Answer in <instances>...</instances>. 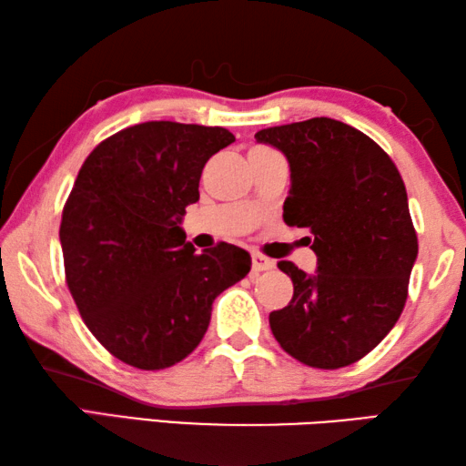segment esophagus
<instances>
[{"label":"esophagus","instance_id":"34e87169","mask_svg":"<svg viewBox=\"0 0 466 466\" xmlns=\"http://www.w3.org/2000/svg\"><path fill=\"white\" fill-rule=\"evenodd\" d=\"M273 267H275V263L271 261V258L258 255V252H255V255H252V273L269 271V269H273Z\"/></svg>","mask_w":466,"mask_h":466}]
</instances>
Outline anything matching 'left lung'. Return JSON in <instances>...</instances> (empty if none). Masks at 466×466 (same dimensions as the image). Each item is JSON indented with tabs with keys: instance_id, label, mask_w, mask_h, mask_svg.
<instances>
[{
	"instance_id": "1",
	"label": "left lung",
	"mask_w": 466,
	"mask_h": 466,
	"mask_svg": "<svg viewBox=\"0 0 466 466\" xmlns=\"http://www.w3.org/2000/svg\"><path fill=\"white\" fill-rule=\"evenodd\" d=\"M255 139L288 157L283 219L309 228L317 255L312 275L278 263L294 281V298L269 314L273 337L306 366H350L403 312L417 258L403 178L376 141L327 116L261 129Z\"/></svg>"
}]
</instances>
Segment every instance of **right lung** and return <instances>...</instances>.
Here are the masks:
<instances>
[{
    "mask_svg": "<svg viewBox=\"0 0 466 466\" xmlns=\"http://www.w3.org/2000/svg\"><path fill=\"white\" fill-rule=\"evenodd\" d=\"M234 139L224 127L147 121L102 141L77 172L59 228L66 279L86 327L125 364L185 360L214 299L250 271L247 250L195 252L180 228L205 162Z\"/></svg>",
    "mask_w": 466,
    "mask_h": 466,
    "instance_id": "obj_1",
    "label": "right lung"
}]
</instances>
